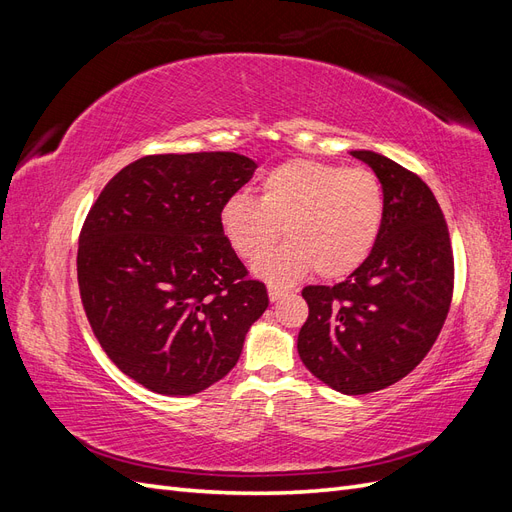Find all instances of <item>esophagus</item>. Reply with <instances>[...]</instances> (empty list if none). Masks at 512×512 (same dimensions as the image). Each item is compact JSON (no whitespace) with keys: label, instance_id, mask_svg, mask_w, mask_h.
Masks as SVG:
<instances>
[{"label":"esophagus","instance_id":"1","mask_svg":"<svg viewBox=\"0 0 512 512\" xmlns=\"http://www.w3.org/2000/svg\"><path fill=\"white\" fill-rule=\"evenodd\" d=\"M286 292H288V288H284V286H275V284H269V299H271V301L282 299Z\"/></svg>","mask_w":512,"mask_h":512}]
</instances>
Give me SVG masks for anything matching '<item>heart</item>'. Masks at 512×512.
I'll return each mask as SVG.
<instances>
[{
    "mask_svg": "<svg viewBox=\"0 0 512 512\" xmlns=\"http://www.w3.org/2000/svg\"><path fill=\"white\" fill-rule=\"evenodd\" d=\"M384 220V190L367 168L294 158L260 179L258 200L237 194L220 211L224 237L243 260L265 256L282 230L288 241L256 265L286 284L307 271L337 280L374 250Z\"/></svg>",
    "mask_w": 512,
    "mask_h": 512,
    "instance_id": "obj_1",
    "label": "heart"
}]
</instances>
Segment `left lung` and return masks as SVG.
Here are the masks:
<instances>
[{
    "mask_svg": "<svg viewBox=\"0 0 512 512\" xmlns=\"http://www.w3.org/2000/svg\"><path fill=\"white\" fill-rule=\"evenodd\" d=\"M374 168L384 220L363 265L335 286H305L309 316L299 356L346 395L386 389L421 363L442 331L455 286L444 213L429 185L374 151H350Z\"/></svg>",
    "mask_w": 512,
    "mask_h": 512,
    "instance_id": "obj_1",
    "label": "left lung"
}]
</instances>
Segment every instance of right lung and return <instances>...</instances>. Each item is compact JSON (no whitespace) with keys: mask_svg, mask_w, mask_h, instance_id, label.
I'll use <instances>...</instances> for the list:
<instances>
[{"mask_svg":"<svg viewBox=\"0 0 512 512\" xmlns=\"http://www.w3.org/2000/svg\"><path fill=\"white\" fill-rule=\"evenodd\" d=\"M254 170L232 151L145 156L87 213L76 275L91 331L153 393L194 395L222 380L269 305L220 226Z\"/></svg>","mask_w":512,"mask_h":512,"instance_id":"add662e5","label":"right lung"}]
</instances>
